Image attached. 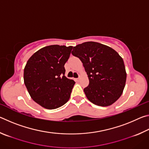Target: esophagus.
<instances>
[{
	"mask_svg": "<svg viewBox=\"0 0 149 149\" xmlns=\"http://www.w3.org/2000/svg\"><path fill=\"white\" fill-rule=\"evenodd\" d=\"M79 79H80V77H77V78H76V79H75V80L77 81H79Z\"/></svg>",
	"mask_w": 149,
	"mask_h": 149,
	"instance_id": "obj_1",
	"label": "esophagus"
}]
</instances>
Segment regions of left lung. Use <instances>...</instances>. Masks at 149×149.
<instances>
[{"instance_id": "left-lung-1", "label": "left lung", "mask_w": 149, "mask_h": 149, "mask_svg": "<svg viewBox=\"0 0 149 149\" xmlns=\"http://www.w3.org/2000/svg\"><path fill=\"white\" fill-rule=\"evenodd\" d=\"M82 62L89 84L84 89L91 102L100 107L113 104L122 94L126 81L124 62L114 49L96 42H85L73 49Z\"/></svg>"}]
</instances>
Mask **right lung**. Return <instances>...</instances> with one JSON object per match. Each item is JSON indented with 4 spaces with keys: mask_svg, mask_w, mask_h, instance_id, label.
I'll list each match as a JSON object with an SVG mask.
<instances>
[{
    "mask_svg": "<svg viewBox=\"0 0 149 149\" xmlns=\"http://www.w3.org/2000/svg\"><path fill=\"white\" fill-rule=\"evenodd\" d=\"M73 47L50 45L32 55L24 68V84L30 96L47 109H56L70 97L75 81L65 76V63Z\"/></svg>",
    "mask_w": 149,
    "mask_h": 149,
    "instance_id": "1",
    "label": "right lung"
}]
</instances>
